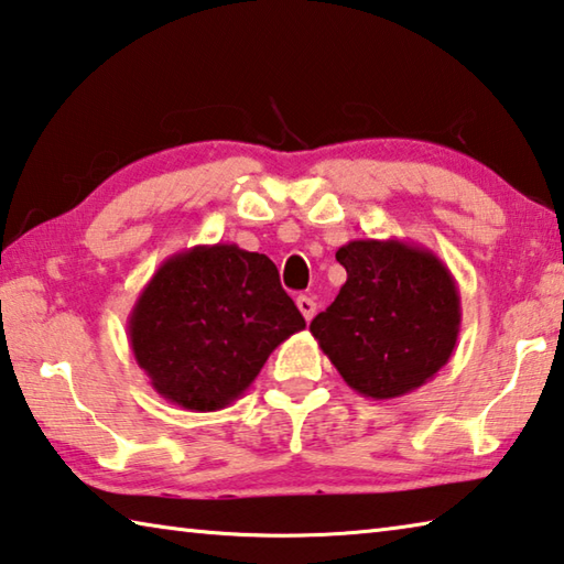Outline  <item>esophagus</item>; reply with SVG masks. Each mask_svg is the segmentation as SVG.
<instances>
[{"label": "esophagus", "mask_w": 564, "mask_h": 564, "mask_svg": "<svg viewBox=\"0 0 564 564\" xmlns=\"http://www.w3.org/2000/svg\"><path fill=\"white\" fill-rule=\"evenodd\" d=\"M295 305H299L301 316L305 321H311L313 316H316V303H313V299H308V295H299V299H295Z\"/></svg>", "instance_id": "1"}]
</instances>
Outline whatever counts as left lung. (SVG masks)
Returning <instances> with one entry per match:
<instances>
[{"label":"left lung","instance_id":"left-lung-1","mask_svg":"<svg viewBox=\"0 0 564 564\" xmlns=\"http://www.w3.org/2000/svg\"><path fill=\"white\" fill-rule=\"evenodd\" d=\"M348 279L311 323L348 388L393 400L433 380L460 336V293L431 248L356 238L336 251Z\"/></svg>","mask_w":564,"mask_h":564}]
</instances>
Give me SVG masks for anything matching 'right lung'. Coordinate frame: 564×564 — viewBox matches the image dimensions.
I'll return each mask as SVG.
<instances>
[{"mask_svg": "<svg viewBox=\"0 0 564 564\" xmlns=\"http://www.w3.org/2000/svg\"><path fill=\"white\" fill-rule=\"evenodd\" d=\"M127 328L151 388L178 408L212 413L241 398L305 321L269 256L214 243L169 256Z\"/></svg>", "mask_w": 564, "mask_h": 564, "instance_id": "1", "label": "right lung"}]
</instances>
